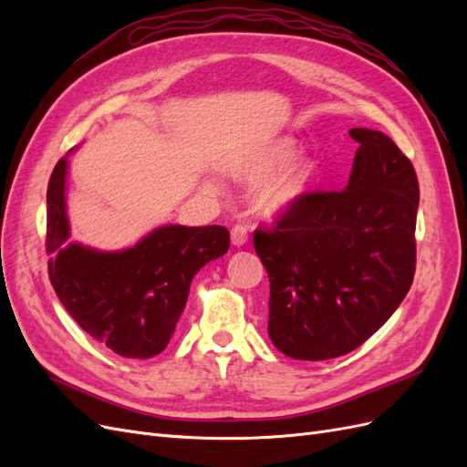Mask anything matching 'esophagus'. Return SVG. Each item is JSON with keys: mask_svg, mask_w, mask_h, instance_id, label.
Segmentation results:
<instances>
[{"mask_svg": "<svg viewBox=\"0 0 467 467\" xmlns=\"http://www.w3.org/2000/svg\"><path fill=\"white\" fill-rule=\"evenodd\" d=\"M247 239H249L247 225H244V223L234 225V228H232V244L237 245V247H242V245L247 244Z\"/></svg>", "mask_w": 467, "mask_h": 467, "instance_id": "34e87169", "label": "esophagus"}]
</instances>
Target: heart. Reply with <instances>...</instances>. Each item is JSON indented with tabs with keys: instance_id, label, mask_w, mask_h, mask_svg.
<instances>
[{
	"instance_id": "obj_1",
	"label": "heart",
	"mask_w": 467,
	"mask_h": 467,
	"mask_svg": "<svg viewBox=\"0 0 467 467\" xmlns=\"http://www.w3.org/2000/svg\"><path fill=\"white\" fill-rule=\"evenodd\" d=\"M300 148L294 138H276L255 150L232 155L225 161V173L242 181H257L290 163ZM312 175V165L300 160L265 179L255 192L257 208L265 214H278L292 208L306 194Z\"/></svg>"
}]
</instances>
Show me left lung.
Instances as JSON below:
<instances>
[{
	"label": "left lung",
	"mask_w": 467,
	"mask_h": 467,
	"mask_svg": "<svg viewBox=\"0 0 467 467\" xmlns=\"http://www.w3.org/2000/svg\"><path fill=\"white\" fill-rule=\"evenodd\" d=\"M358 142L343 191L307 192L253 245L268 282V337L296 360L343 357L400 307L415 276L419 181L378 130Z\"/></svg>",
	"instance_id": "8db88e82"
}]
</instances>
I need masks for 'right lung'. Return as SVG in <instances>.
<instances>
[{
  "label": "right lung",
  "mask_w": 467,
  "mask_h": 467,
  "mask_svg": "<svg viewBox=\"0 0 467 467\" xmlns=\"http://www.w3.org/2000/svg\"><path fill=\"white\" fill-rule=\"evenodd\" d=\"M67 160L56 163L47 191L48 276L79 327L126 358L160 355L185 309L192 276L230 247L223 225H161L124 251L67 244Z\"/></svg>",
  "instance_id": "add662e5"
}]
</instances>
